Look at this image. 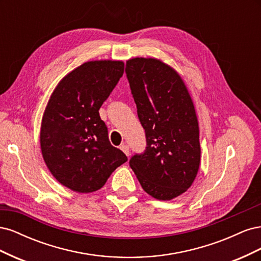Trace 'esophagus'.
Masks as SVG:
<instances>
[{"label":"esophagus","mask_w":261,"mask_h":261,"mask_svg":"<svg viewBox=\"0 0 261 261\" xmlns=\"http://www.w3.org/2000/svg\"><path fill=\"white\" fill-rule=\"evenodd\" d=\"M120 149L122 150V151L126 154V155H129V147L127 146V145H125V144H123V145H121V147H120Z\"/></svg>","instance_id":"esophagus-1"}]
</instances>
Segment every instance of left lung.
<instances>
[{
    "instance_id": "1",
    "label": "left lung",
    "mask_w": 261,
    "mask_h": 261,
    "mask_svg": "<svg viewBox=\"0 0 261 261\" xmlns=\"http://www.w3.org/2000/svg\"><path fill=\"white\" fill-rule=\"evenodd\" d=\"M146 149L129 165L153 198L170 200L186 192L200 162L199 127L191 96L174 69L155 59L136 58L125 68Z\"/></svg>"
}]
</instances>
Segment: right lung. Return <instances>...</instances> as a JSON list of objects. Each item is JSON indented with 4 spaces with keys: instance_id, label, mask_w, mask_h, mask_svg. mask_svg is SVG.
Instances as JSON below:
<instances>
[{
    "instance_id": "add662e5",
    "label": "right lung",
    "mask_w": 261,
    "mask_h": 261,
    "mask_svg": "<svg viewBox=\"0 0 261 261\" xmlns=\"http://www.w3.org/2000/svg\"><path fill=\"white\" fill-rule=\"evenodd\" d=\"M124 74L121 61L84 63L59 83L42 117L40 144L46 167L62 185L96 192L127 161L113 147L99 110Z\"/></svg>"
}]
</instances>
